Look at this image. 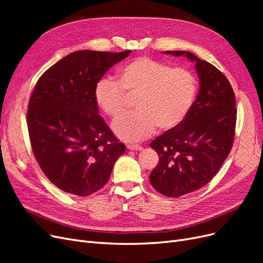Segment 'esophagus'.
Masks as SVG:
<instances>
[{
	"instance_id": "obj_1",
	"label": "esophagus",
	"mask_w": 263,
	"mask_h": 263,
	"mask_svg": "<svg viewBox=\"0 0 263 263\" xmlns=\"http://www.w3.org/2000/svg\"><path fill=\"white\" fill-rule=\"evenodd\" d=\"M127 149H129V150H141L142 149V147L141 146H139V145H127Z\"/></svg>"
}]
</instances>
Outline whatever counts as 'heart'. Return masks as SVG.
Masks as SVG:
<instances>
[{
	"instance_id": "1",
	"label": "heart",
	"mask_w": 263,
	"mask_h": 263,
	"mask_svg": "<svg viewBox=\"0 0 263 263\" xmlns=\"http://www.w3.org/2000/svg\"><path fill=\"white\" fill-rule=\"evenodd\" d=\"M119 82L102 78L94 86V101L103 113L115 118L123 113L127 95L137 97L134 113L117 118L114 134L125 141H138L157 129L178 127L196 98L194 74L185 68H172L164 62L140 57L127 63L118 72Z\"/></svg>"
}]
</instances>
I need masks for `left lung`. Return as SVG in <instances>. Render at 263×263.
Instances as JSON below:
<instances>
[{
  "mask_svg": "<svg viewBox=\"0 0 263 263\" xmlns=\"http://www.w3.org/2000/svg\"><path fill=\"white\" fill-rule=\"evenodd\" d=\"M164 53L184 55L194 62L200 79V90L184 121L150 144L159 156L149 177L151 185L165 196L179 197L208 184L229 155L236 99L227 78L210 62L189 51Z\"/></svg>",
  "mask_w": 263,
  "mask_h": 263,
  "instance_id": "8db88e82",
  "label": "left lung"
}]
</instances>
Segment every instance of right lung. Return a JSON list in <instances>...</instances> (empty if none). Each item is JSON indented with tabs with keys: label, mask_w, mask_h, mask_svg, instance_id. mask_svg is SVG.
Returning a JSON list of instances; mask_svg holds the SVG:
<instances>
[{
	"label": "right lung",
	"mask_w": 263,
	"mask_h": 263,
	"mask_svg": "<svg viewBox=\"0 0 263 263\" xmlns=\"http://www.w3.org/2000/svg\"><path fill=\"white\" fill-rule=\"evenodd\" d=\"M129 53L74 51L35 85L27 112L31 148L46 177L67 193L97 192L125 153V145L100 116L93 92L106 71Z\"/></svg>",
	"instance_id": "right-lung-1"
}]
</instances>
